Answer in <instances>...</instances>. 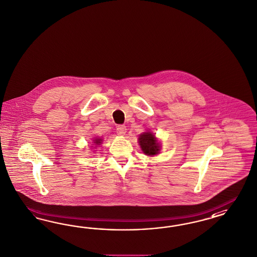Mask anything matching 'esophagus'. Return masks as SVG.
Returning <instances> with one entry per match:
<instances>
[{"label":"esophagus","instance_id":"obj_1","mask_svg":"<svg viewBox=\"0 0 257 257\" xmlns=\"http://www.w3.org/2000/svg\"><path fill=\"white\" fill-rule=\"evenodd\" d=\"M116 133L118 135H124V133H126V127L124 124H119L116 127Z\"/></svg>","mask_w":257,"mask_h":257}]
</instances>
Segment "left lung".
I'll return each instance as SVG.
<instances>
[{"label": "left lung", "instance_id": "8db88e82", "mask_svg": "<svg viewBox=\"0 0 257 257\" xmlns=\"http://www.w3.org/2000/svg\"><path fill=\"white\" fill-rule=\"evenodd\" d=\"M139 144L144 153L149 156H153L159 153L160 146L157 139L155 138V135L152 133H145L141 134L139 137Z\"/></svg>", "mask_w": 257, "mask_h": 257}]
</instances>
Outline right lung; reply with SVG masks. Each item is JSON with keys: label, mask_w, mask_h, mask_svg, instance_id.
Instances as JSON below:
<instances>
[{"label": "right lung", "mask_w": 257, "mask_h": 257, "mask_svg": "<svg viewBox=\"0 0 257 257\" xmlns=\"http://www.w3.org/2000/svg\"><path fill=\"white\" fill-rule=\"evenodd\" d=\"M101 142H102V140H101V139H95V140H94V142H93V143H94V144H95V145H98V144H100V143H101Z\"/></svg>", "instance_id": "obj_1"}]
</instances>
